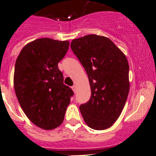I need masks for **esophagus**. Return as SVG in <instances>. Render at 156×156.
I'll use <instances>...</instances> for the list:
<instances>
[{
    "label": "esophagus",
    "mask_w": 156,
    "mask_h": 156,
    "mask_svg": "<svg viewBox=\"0 0 156 156\" xmlns=\"http://www.w3.org/2000/svg\"><path fill=\"white\" fill-rule=\"evenodd\" d=\"M72 90H73L74 93H76V91H77V90H76V86L73 85V86H72Z\"/></svg>",
    "instance_id": "esophagus-1"
}]
</instances>
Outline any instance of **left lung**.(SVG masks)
Segmentation results:
<instances>
[{
    "mask_svg": "<svg viewBox=\"0 0 156 156\" xmlns=\"http://www.w3.org/2000/svg\"><path fill=\"white\" fill-rule=\"evenodd\" d=\"M71 49L87 74L89 101L80 106L84 122L94 130L108 128L122 113L128 96L126 56L110 39L89 34L74 39Z\"/></svg>",
    "mask_w": 156,
    "mask_h": 156,
    "instance_id": "left-lung-1",
    "label": "left lung"
}]
</instances>
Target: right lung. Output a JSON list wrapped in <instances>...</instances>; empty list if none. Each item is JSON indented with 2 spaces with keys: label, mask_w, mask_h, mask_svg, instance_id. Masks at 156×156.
<instances>
[{
  "label": "right lung",
  "mask_w": 156,
  "mask_h": 156,
  "mask_svg": "<svg viewBox=\"0 0 156 156\" xmlns=\"http://www.w3.org/2000/svg\"><path fill=\"white\" fill-rule=\"evenodd\" d=\"M69 47L67 41L39 38L26 44L16 61L14 88L19 103L29 120L45 130L62 123L74 95L58 68Z\"/></svg>",
  "instance_id": "add662e5"
}]
</instances>
